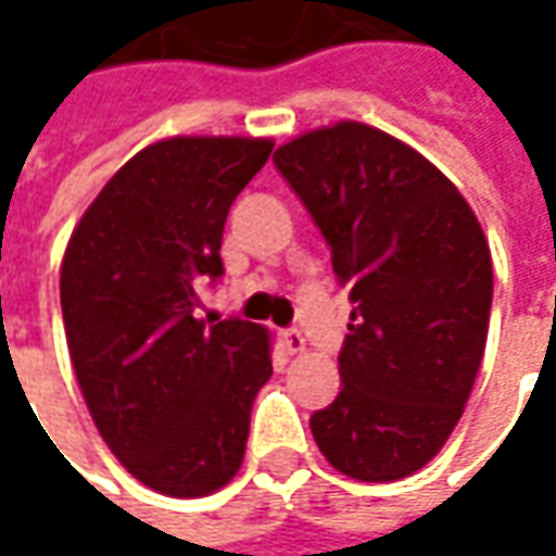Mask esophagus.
<instances>
[{
	"label": "esophagus",
	"instance_id": "esophagus-1",
	"mask_svg": "<svg viewBox=\"0 0 556 556\" xmlns=\"http://www.w3.org/2000/svg\"><path fill=\"white\" fill-rule=\"evenodd\" d=\"M281 343H285V350H288L290 355H300V353H306V337L300 331H285L281 333Z\"/></svg>",
	"mask_w": 556,
	"mask_h": 556
}]
</instances>
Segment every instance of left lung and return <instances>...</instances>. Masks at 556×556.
<instances>
[{
	"label": "left lung",
	"instance_id": "8db88e82",
	"mask_svg": "<svg viewBox=\"0 0 556 556\" xmlns=\"http://www.w3.org/2000/svg\"><path fill=\"white\" fill-rule=\"evenodd\" d=\"M350 288L340 393L309 420L321 455L393 482L439 455L480 374L492 253L455 185L412 144L340 119L275 151Z\"/></svg>",
	"mask_w": 556,
	"mask_h": 556
}]
</instances>
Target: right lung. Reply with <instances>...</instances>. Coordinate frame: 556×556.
<instances>
[{
  "instance_id": "add662e5",
  "label": "right lung",
  "mask_w": 556,
  "mask_h": 556,
  "mask_svg": "<svg viewBox=\"0 0 556 556\" xmlns=\"http://www.w3.org/2000/svg\"><path fill=\"white\" fill-rule=\"evenodd\" d=\"M271 139L173 136L141 148L98 191L61 260V312L98 433L148 489L201 498L241 470L271 333L194 318L223 275L228 206Z\"/></svg>"
}]
</instances>
